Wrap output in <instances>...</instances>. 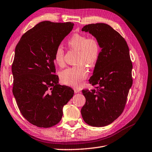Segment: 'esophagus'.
<instances>
[{
    "instance_id": "1",
    "label": "esophagus",
    "mask_w": 152,
    "mask_h": 152,
    "mask_svg": "<svg viewBox=\"0 0 152 152\" xmlns=\"http://www.w3.org/2000/svg\"><path fill=\"white\" fill-rule=\"evenodd\" d=\"M74 91H75V93H79L80 92V89H78V88H75V89H74Z\"/></svg>"
}]
</instances>
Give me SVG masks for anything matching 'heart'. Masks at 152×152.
<instances>
[{
	"mask_svg": "<svg viewBox=\"0 0 152 152\" xmlns=\"http://www.w3.org/2000/svg\"><path fill=\"white\" fill-rule=\"evenodd\" d=\"M70 48L78 51L77 63L94 66L97 63L100 53V45L98 39L87 37L80 34H73L68 41ZM54 60L62 66L65 63V50L62 45H58L54 53ZM88 75V70L84 65L69 67L60 73V78L64 84L72 87L80 86Z\"/></svg>",
	"mask_w": 152,
	"mask_h": 152,
	"instance_id": "1",
	"label": "heart"
}]
</instances>
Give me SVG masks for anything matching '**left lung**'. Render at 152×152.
Here are the masks:
<instances>
[{
	"mask_svg": "<svg viewBox=\"0 0 152 152\" xmlns=\"http://www.w3.org/2000/svg\"><path fill=\"white\" fill-rule=\"evenodd\" d=\"M82 31L98 39L102 51L89 80L96 89L82 91L86 103L81 114L88 125L103 127L116 120L125 108L132 84L129 49L122 36L107 24H89Z\"/></svg>",
	"mask_w": 152,
	"mask_h": 152,
	"instance_id": "1",
	"label": "left lung"
}]
</instances>
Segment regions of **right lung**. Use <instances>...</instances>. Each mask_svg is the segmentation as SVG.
Listing matches in <instances>:
<instances>
[{
  "instance_id": "add662e5",
  "label": "right lung",
  "mask_w": 152,
  "mask_h": 152,
  "mask_svg": "<svg viewBox=\"0 0 152 152\" xmlns=\"http://www.w3.org/2000/svg\"><path fill=\"white\" fill-rule=\"evenodd\" d=\"M73 26L71 22L42 21L23 35L16 46L12 93L22 115L37 127L57 124L74 94L71 87L59 85L54 74L55 49Z\"/></svg>"
}]
</instances>
